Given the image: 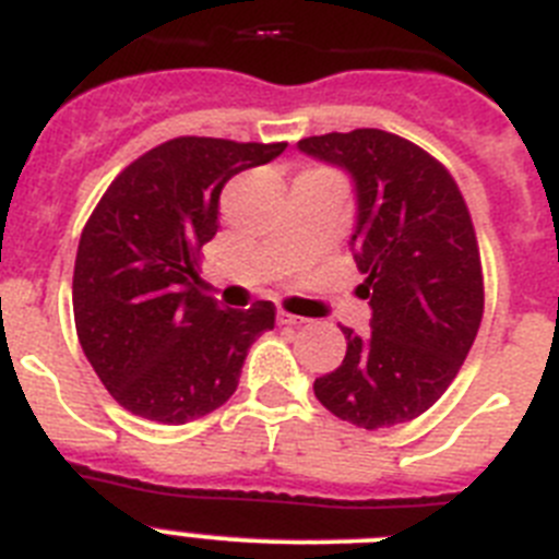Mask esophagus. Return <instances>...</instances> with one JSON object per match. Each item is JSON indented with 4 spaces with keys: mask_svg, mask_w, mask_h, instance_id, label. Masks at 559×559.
<instances>
[{
    "mask_svg": "<svg viewBox=\"0 0 559 559\" xmlns=\"http://www.w3.org/2000/svg\"><path fill=\"white\" fill-rule=\"evenodd\" d=\"M276 322L280 324H288V328H296V324H305L308 319H302V316H294V313H285V310H280L276 313Z\"/></svg>",
    "mask_w": 559,
    "mask_h": 559,
    "instance_id": "esophagus-1",
    "label": "esophagus"
}]
</instances>
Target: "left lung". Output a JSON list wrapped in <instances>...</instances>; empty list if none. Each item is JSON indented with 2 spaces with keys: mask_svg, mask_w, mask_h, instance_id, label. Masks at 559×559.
Here are the masks:
<instances>
[{
  "mask_svg": "<svg viewBox=\"0 0 559 559\" xmlns=\"http://www.w3.org/2000/svg\"><path fill=\"white\" fill-rule=\"evenodd\" d=\"M299 151L349 173L355 263L367 280L369 335L347 338L335 372L316 378L328 412L389 428L437 403L462 369L484 313L481 257L471 212L431 153L378 128L299 140Z\"/></svg>",
  "mask_w": 559,
  "mask_h": 559,
  "instance_id": "8db88e82",
  "label": "left lung"
}]
</instances>
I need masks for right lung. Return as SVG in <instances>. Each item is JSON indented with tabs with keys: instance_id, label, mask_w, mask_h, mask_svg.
<instances>
[{
	"instance_id": "1",
	"label": "right lung",
	"mask_w": 559,
	"mask_h": 559,
	"mask_svg": "<svg viewBox=\"0 0 559 559\" xmlns=\"http://www.w3.org/2000/svg\"><path fill=\"white\" fill-rule=\"evenodd\" d=\"M283 151L179 136L103 192L78 243L72 308L88 364L126 412L165 426L215 412L235 394L251 344L274 330L271 302L221 310L192 283L226 181Z\"/></svg>"
}]
</instances>
